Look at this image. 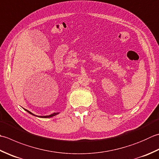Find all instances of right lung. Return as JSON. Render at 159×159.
I'll use <instances>...</instances> for the list:
<instances>
[{"mask_svg": "<svg viewBox=\"0 0 159 159\" xmlns=\"http://www.w3.org/2000/svg\"><path fill=\"white\" fill-rule=\"evenodd\" d=\"M28 113H30V114H32V115H33V116H36L35 114H34L33 113H32L31 112V111H30L29 110H25ZM59 113H54V114H50V115H48V116H38V117H40V118H51V117H53V116H56V115H57V114H58Z\"/></svg>", "mask_w": 159, "mask_h": 159, "instance_id": "1", "label": "right lung"}]
</instances>
